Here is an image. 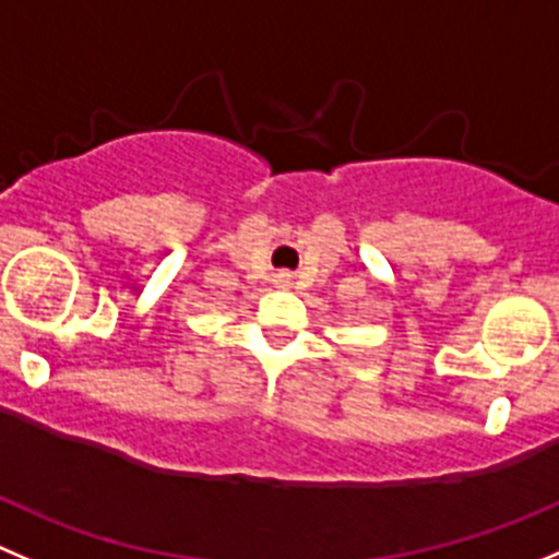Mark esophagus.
Returning a JSON list of instances; mask_svg holds the SVG:
<instances>
[{
	"instance_id": "obj_1",
	"label": "esophagus",
	"mask_w": 559,
	"mask_h": 559,
	"mask_svg": "<svg viewBox=\"0 0 559 559\" xmlns=\"http://www.w3.org/2000/svg\"><path fill=\"white\" fill-rule=\"evenodd\" d=\"M274 283L280 285V288H288V285H290V274H288V271H283V274H276Z\"/></svg>"
}]
</instances>
